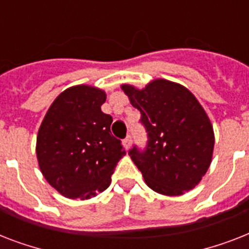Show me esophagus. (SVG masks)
<instances>
[{
  "mask_svg": "<svg viewBox=\"0 0 249 249\" xmlns=\"http://www.w3.org/2000/svg\"><path fill=\"white\" fill-rule=\"evenodd\" d=\"M123 144H124L125 148H129L130 146H132V137L128 136L126 138H125L124 141H123Z\"/></svg>",
  "mask_w": 249,
  "mask_h": 249,
  "instance_id": "1",
  "label": "esophagus"
}]
</instances>
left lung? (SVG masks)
Listing matches in <instances>:
<instances>
[{
  "label": "left lung",
  "instance_id": "8db88e82",
  "mask_svg": "<svg viewBox=\"0 0 249 249\" xmlns=\"http://www.w3.org/2000/svg\"><path fill=\"white\" fill-rule=\"evenodd\" d=\"M133 107L140 109L147 133L143 150H129L150 189L163 195H182L194 189L212 160L214 134L207 113L191 91L168 80L144 89L123 85Z\"/></svg>",
  "mask_w": 249,
  "mask_h": 249
}]
</instances>
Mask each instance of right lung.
<instances>
[{
	"instance_id": "right-lung-1",
	"label": "right lung",
	"mask_w": 249,
	"mask_h": 249,
	"mask_svg": "<svg viewBox=\"0 0 249 249\" xmlns=\"http://www.w3.org/2000/svg\"><path fill=\"white\" fill-rule=\"evenodd\" d=\"M103 90L72 86L59 94L45 115L37 136L40 169L50 185L70 199H89L111 183L125 155L111 133L112 117L103 113Z\"/></svg>"
}]
</instances>
